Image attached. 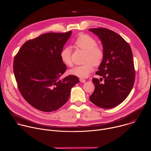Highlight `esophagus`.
<instances>
[{
    "label": "esophagus",
    "instance_id": "esophagus-1",
    "mask_svg": "<svg viewBox=\"0 0 151 151\" xmlns=\"http://www.w3.org/2000/svg\"><path fill=\"white\" fill-rule=\"evenodd\" d=\"M80 81L81 82V83H85L86 80H84V79H83V78H80Z\"/></svg>",
    "mask_w": 151,
    "mask_h": 151
}]
</instances>
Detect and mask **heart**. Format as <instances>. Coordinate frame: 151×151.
Here are the masks:
<instances>
[{
    "label": "heart",
    "mask_w": 151,
    "mask_h": 151,
    "mask_svg": "<svg viewBox=\"0 0 151 151\" xmlns=\"http://www.w3.org/2000/svg\"><path fill=\"white\" fill-rule=\"evenodd\" d=\"M75 45L86 52L84 63L76 65L68 70L70 75L80 78L87 77L93 71V65L98 66L102 63L104 57L103 49L98 46L96 40L88 35H81L76 39ZM72 50L70 47H65L60 52L62 62L67 66L72 65Z\"/></svg>",
    "instance_id": "1"
}]
</instances>
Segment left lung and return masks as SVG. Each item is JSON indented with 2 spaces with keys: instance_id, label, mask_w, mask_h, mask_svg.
<instances>
[{
  "instance_id": "1",
  "label": "left lung",
  "mask_w": 151,
  "mask_h": 151,
  "mask_svg": "<svg viewBox=\"0 0 151 151\" xmlns=\"http://www.w3.org/2000/svg\"><path fill=\"white\" fill-rule=\"evenodd\" d=\"M88 30L100 39L104 51V59L96 73L103 77L104 83L92 79L95 90L89 99L100 108H112L122 103L133 87L135 70L132 51L129 43L112 30L105 28Z\"/></svg>"
}]
</instances>
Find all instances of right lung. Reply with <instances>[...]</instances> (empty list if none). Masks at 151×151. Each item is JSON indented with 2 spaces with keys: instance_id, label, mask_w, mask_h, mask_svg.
<instances>
[{
  "instance_id": "right-lung-1",
  "label": "right lung",
  "mask_w": 151,
  "mask_h": 151,
  "mask_svg": "<svg viewBox=\"0 0 151 151\" xmlns=\"http://www.w3.org/2000/svg\"><path fill=\"white\" fill-rule=\"evenodd\" d=\"M72 32L48 33L26 42L15 55L14 73L19 92L32 106L43 112L61 108L68 101L71 88L79 82L66 71L60 52Z\"/></svg>"
}]
</instances>
